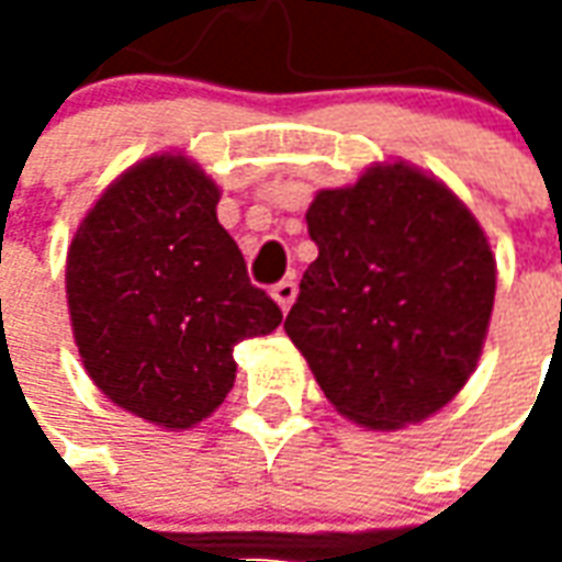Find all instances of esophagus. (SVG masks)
<instances>
[{"mask_svg": "<svg viewBox=\"0 0 562 562\" xmlns=\"http://www.w3.org/2000/svg\"><path fill=\"white\" fill-rule=\"evenodd\" d=\"M270 294H273V301L280 304L282 313H289L294 304V297H297V285H294V280H282L270 289Z\"/></svg>", "mask_w": 562, "mask_h": 562, "instance_id": "1", "label": "esophagus"}]
</instances>
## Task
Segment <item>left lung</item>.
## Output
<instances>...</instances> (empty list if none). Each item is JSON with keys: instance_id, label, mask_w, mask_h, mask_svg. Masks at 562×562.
Here are the masks:
<instances>
[{"instance_id": "8db88e82", "label": "left lung", "mask_w": 562, "mask_h": 562, "mask_svg": "<svg viewBox=\"0 0 562 562\" xmlns=\"http://www.w3.org/2000/svg\"><path fill=\"white\" fill-rule=\"evenodd\" d=\"M318 258L285 334L330 406L370 430L418 424L479 364L496 292L482 225L434 173L382 161L306 210Z\"/></svg>"}]
</instances>
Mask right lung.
I'll return each mask as SVG.
<instances>
[{
    "label": "right lung",
    "mask_w": 562,
    "mask_h": 562,
    "mask_svg": "<svg viewBox=\"0 0 562 562\" xmlns=\"http://www.w3.org/2000/svg\"><path fill=\"white\" fill-rule=\"evenodd\" d=\"M216 204L220 186L195 161L159 153L104 189L68 246L80 361L108 401L165 430L216 413L234 389V346L282 322Z\"/></svg>",
    "instance_id": "add662e5"
}]
</instances>
